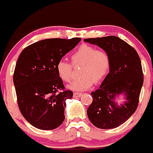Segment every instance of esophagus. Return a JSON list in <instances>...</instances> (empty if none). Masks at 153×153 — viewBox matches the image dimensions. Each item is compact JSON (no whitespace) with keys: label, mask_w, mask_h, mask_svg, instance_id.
Returning <instances> with one entry per match:
<instances>
[{"label":"esophagus","mask_w":153,"mask_h":153,"mask_svg":"<svg viewBox=\"0 0 153 153\" xmlns=\"http://www.w3.org/2000/svg\"><path fill=\"white\" fill-rule=\"evenodd\" d=\"M73 96L74 98H79V97L82 96V93H80V92H74Z\"/></svg>","instance_id":"obj_1"}]
</instances>
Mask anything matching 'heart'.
<instances>
[{"label":"heart","mask_w":153,"mask_h":153,"mask_svg":"<svg viewBox=\"0 0 153 153\" xmlns=\"http://www.w3.org/2000/svg\"><path fill=\"white\" fill-rule=\"evenodd\" d=\"M72 64L64 59L58 61L56 70L59 78L64 82H69L73 73V66L81 64V76L75 78L68 87L75 91H84L89 89L93 82L101 81L110 68V57L104 49L82 44L70 56Z\"/></svg>","instance_id":"1"}]
</instances>
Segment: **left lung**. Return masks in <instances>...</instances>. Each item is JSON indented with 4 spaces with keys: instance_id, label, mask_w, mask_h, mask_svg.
<instances>
[{
    "instance_id": "8db88e82",
    "label": "left lung",
    "mask_w": 153,
    "mask_h": 153,
    "mask_svg": "<svg viewBox=\"0 0 153 153\" xmlns=\"http://www.w3.org/2000/svg\"><path fill=\"white\" fill-rule=\"evenodd\" d=\"M84 41L104 49L110 57L109 72L99 89L91 92L88 118L100 129L116 128L127 121L138 106L143 83L141 59L135 49L118 37L86 38ZM122 94L126 101L118 105L116 97Z\"/></svg>"
}]
</instances>
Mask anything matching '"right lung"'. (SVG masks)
<instances>
[{
	"label": "right lung",
	"instance_id": "add662e5",
	"mask_svg": "<svg viewBox=\"0 0 153 153\" xmlns=\"http://www.w3.org/2000/svg\"><path fill=\"white\" fill-rule=\"evenodd\" d=\"M81 41L80 38L45 39L21 52L13 82L20 111L35 127L51 130L64 122L66 100L72 98L73 92L65 90L56 65Z\"/></svg>",
	"mask_w": 153,
	"mask_h": 153
}]
</instances>
